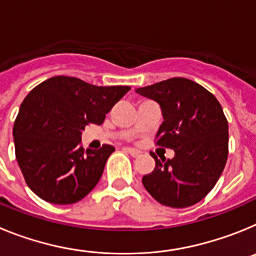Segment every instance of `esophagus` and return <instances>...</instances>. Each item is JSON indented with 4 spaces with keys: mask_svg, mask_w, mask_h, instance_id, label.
Returning a JSON list of instances; mask_svg holds the SVG:
<instances>
[{
    "mask_svg": "<svg viewBox=\"0 0 256 256\" xmlns=\"http://www.w3.org/2000/svg\"><path fill=\"white\" fill-rule=\"evenodd\" d=\"M124 151L130 154V155H132L133 158L141 155V151L137 150V148H124Z\"/></svg>",
    "mask_w": 256,
    "mask_h": 256,
    "instance_id": "34e87169",
    "label": "esophagus"
}]
</instances>
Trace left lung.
I'll return each mask as SVG.
<instances>
[{
	"label": "left lung",
	"instance_id": "obj_1",
	"mask_svg": "<svg viewBox=\"0 0 256 256\" xmlns=\"http://www.w3.org/2000/svg\"><path fill=\"white\" fill-rule=\"evenodd\" d=\"M137 94L156 101L164 122L156 144L173 148V159H158L142 178L144 188L158 202L187 208L201 201L216 186L228 158V122L220 104L198 83L170 78Z\"/></svg>",
	"mask_w": 256,
	"mask_h": 256
}]
</instances>
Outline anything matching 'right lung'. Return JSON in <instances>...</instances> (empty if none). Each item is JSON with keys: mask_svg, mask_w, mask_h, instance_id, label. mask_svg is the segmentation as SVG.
Returning <instances> with one entry per match:
<instances>
[{"mask_svg": "<svg viewBox=\"0 0 256 256\" xmlns=\"http://www.w3.org/2000/svg\"><path fill=\"white\" fill-rule=\"evenodd\" d=\"M130 90L58 76L26 94L14 124V144L24 180L38 198L74 204L94 188L115 148L102 144L100 150H84L82 130L88 124H102Z\"/></svg>", "mask_w": 256, "mask_h": 256, "instance_id": "right-lung-1", "label": "right lung"}]
</instances>
